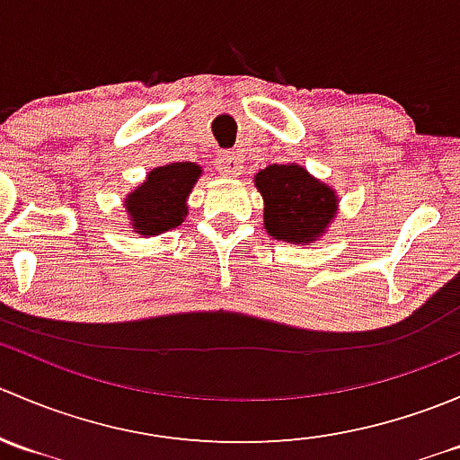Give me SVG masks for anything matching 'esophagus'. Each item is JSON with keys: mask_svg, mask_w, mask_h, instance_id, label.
Here are the masks:
<instances>
[{"mask_svg": "<svg viewBox=\"0 0 460 460\" xmlns=\"http://www.w3.org/2000/svg\"><path fill=\"white\" fill-rule=\"evenodd\" d=\"M217 169H220V173L226 175V178H235V175H240V171H243V157L235 151L222 153L220 160H217Z\"/></svg>", "mask_w": 460, "mask_h": 460, "instance_id": "1", "label": "esophagus"}]
</instances>
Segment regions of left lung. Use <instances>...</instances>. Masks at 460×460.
Returning <instances> with one entry per match:
<instances>
[{
    "label": "left lung",
    "mask_w": 460,
    "mask_h": 460,
    "mask_svg": "<svg viewBox=\"0 0 460 460\" xmlns=\"http://www.w3.org/2000/svg\"><path fill=\"white\" fill-rule=\"evenodd\" d=\"M264 200V226L276 240H316L336 213V196L296 164H271L256 175Z\"/></svg>",
    "instance_id": "1"
}]
</instances>
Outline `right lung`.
Listing matches in <instances>:
<instances>
[{"label": "right lung", "instance_id": "1", "mask_svg": "<svg viewBox=\"0 0 460 460\" xmlns=\"http://www.w3.org/2000/svg\"><path fill=\"white\" fill-rule=\"evenodd\" d=\"M200 178V166L175 162L148 173L146 182L128 196L127 211L142 235H155L182 225L187 217V196Z\"/></svg>", "mask_w": 460, "mask_h": 460}]
</instances>
